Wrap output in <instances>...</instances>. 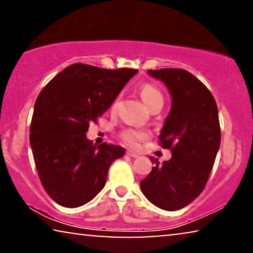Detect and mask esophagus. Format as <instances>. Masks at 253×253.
Wrapping results in <instances>:
<instances>
[{
	"label": "esophagus",
	"instance_id": "1",
	"mask_svg": "<svg viewBox=\"0 0 253 253\" xmlns=\"http://www.w3.org/2000/svg\"><path fill=\"white\" fill-rule=\"evenodd\" d=\"M127 156L128 157H131V158H138V154L133 152V151H130V150L127 151Z\"/></svg>",
	"mask_w": 253,
	"mask_h": 253
}]
</instances>
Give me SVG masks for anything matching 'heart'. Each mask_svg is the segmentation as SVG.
<instances>
[{"label":"heart","instance_id":"heart-1","mask_svg":"<svg viewBox=\"0 0 253 253\" xmlns=\"http://www.w3.org/2000/svg\"><path fill=\"white\" fill-rule=\"evenodd\" d=\"M139 95H141L142 100L144 101V103L148 105V108L152 107V105L156 103H164L163 94H161L160 90L158 89L156 86L151 84H143L141 87H139ZM117 101L118 100H115V102L112 103V108H116ZM120 137H122L123 141L125 142L128 146H130V148H138L141 142L145 141V139L149 137V135L144 130L128 128V129L122 131Z\"/></svg>","mask_w":253,"mask_h":253}]
</instances>
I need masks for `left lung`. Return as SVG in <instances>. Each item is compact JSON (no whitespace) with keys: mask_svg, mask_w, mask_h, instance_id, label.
<instances>
[{"mask_svg":"<svg viewBox=\"0 0 253 253\" xmlns=\"http://www.w3.org/2000/svg\"><path fill=\"white\" fill-rule=\"evenodd\" d=\"M160 79L171 96V108L160 131V144L171 159L141 180L143 194L158 208L175 211L186 207L203 191L220 146L218 108L202 82L184 69L148 70ZM153 161V158H150Z\"/></svg>","mask_w":253,"mask_h":253,"instance_id":"obj_1","label":"left lung"}]
</instances>
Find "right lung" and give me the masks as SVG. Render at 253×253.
Listing matches in <instances>:
<instances>
[{"label": "right lung", "instance_id": "obj_1", "mask_svg": "<svg viewBox=\"0 0 253 253\" xmlns=\"http://www.w3.org/2000/svg\"><path fill=\"white\" fill-rule=\"evenodd\" d=\"M136 73L75 63L40 93L29 141L41 183L58 205L77 208L89 202L104 187L111 164L125 154L123 146L93 144L86 133Z\"/></svg>", "mask_w": 253, "mask_h": 253}]
</instances>
